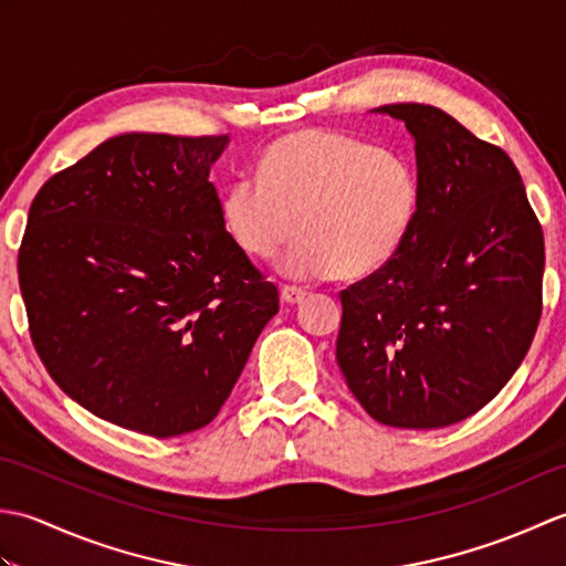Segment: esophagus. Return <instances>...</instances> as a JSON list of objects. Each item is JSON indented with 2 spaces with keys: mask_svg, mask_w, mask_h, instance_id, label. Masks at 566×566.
<instances>
[{
  "mask_svg": "<svg viewBox=\"0 0 566 566\" xmlns=\"http://www.w3.org/2000/svg\"><path fill=\"white\" fill-rule=\"evenodd\" d=\"M304 296H306V292L302 290V286H292V284H284V286H282V298H284L286 304L304 302Z\"/></svg>",
  "mask_w": 566,
  "mask_h": 566,
  "instance_id": "34e87169",
  "label": "esophagus"
}]
</instances>
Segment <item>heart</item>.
I'll return each mask as SVG.
<instances>
[{"instance_id": "b5f03b06", "label": "heart", "mask_w": 566, "mask_h": 566, "mask_svg": "<svg viewBox=\"0 0 566 566\" xmlns=\"http://www.w3.org/2000/svg\"><path fill=\"white\" fill-rule=\"evenodd\" d=\"M418 209L408 155L321 128L274 140L260 175L235 177L221 201L228 233L250 258L272 260L306 235L284 262L296 280L381 270L411 235Z\"/></svg>"}]
</instances>
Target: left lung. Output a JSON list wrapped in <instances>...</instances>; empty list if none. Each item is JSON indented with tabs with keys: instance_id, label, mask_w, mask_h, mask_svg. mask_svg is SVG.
Segmentation results:
<instances>
[{
	"instance_id": "8db88e82",
	"label": "left lung",
	"mask_w": 566,
	"mask_h": 566,
	"mask_svg": "<svg viewBox=\"0 0 566 566\" xmlns=\"http://www.w3.org/2000/svg\"><path fill=\"white\" fill-rule=\"evenodd\" d=\"M416 140L420 209L389 264L340 292L335 357L365 411L430 430L506 387L543 314L545 238L518 167L428 104H387Z\"/></svg>"
}]
</instances>
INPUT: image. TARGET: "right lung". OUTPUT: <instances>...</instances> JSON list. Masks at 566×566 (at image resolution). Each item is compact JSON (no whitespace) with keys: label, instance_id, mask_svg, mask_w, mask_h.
Masks as SVG:
<instances>
[{"label":"right lung","instance_id":"1","mask_svg":"<svg viewBox=\"0 0 566 566\" xmlns=\"http://www.w3.org/2000/svg\"><path fill=\"white\" fill-rule=\"evenodd\" d=\"M226 143L109 138L29 209L19 286L35 353L70 399L143 436L209 426L280 311L209 182Z\"/></svg>","mask_w":566,"mask_h":566}]
</instances>
